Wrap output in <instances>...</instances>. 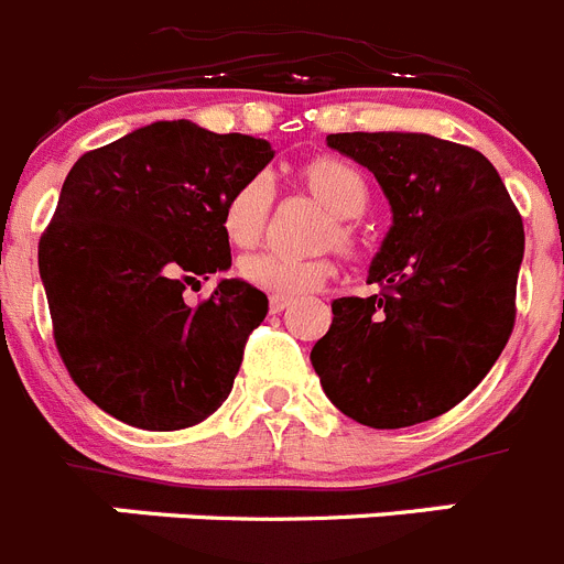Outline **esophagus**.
<instances>
[{
	"label": "esophagus",
	"mask_w": 564,
	"mask_h": 564,
	"mask_svg": "<svg viewBox=\"0 0 564 564\" xmlns=\"http://www.w3.org/2000/svg\"><path fill=\"white\" fill-rule=\"evenodd\" d=\"M289 306L286 297H270V314H281Z\"/></svg>",
	"instance_id": "1"
}]
</instances>
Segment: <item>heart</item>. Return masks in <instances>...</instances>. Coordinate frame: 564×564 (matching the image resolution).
<instances>
[{"label": "heart", "instance_id": "b5f03b06", "mask_svg": "<svg viewBox=\"0 0 564 564\" xmlns=\"http://www.w3.org/2000/svg\"><path fill=\"white\" fill-rule=\"evenodd\" d=\"M294 181L303 192L312 194L330 217V228L325 230V239L339 247L354 245V230L345 219L361 217L370 203V188L361 172L339 158H314V161L300 163L294 170ZM272 192L267 181L252 177L241 183L228 197L223 208V230L225 239L239 250H250L261 241L270 219ZM336 267L330 258H283L275 252H258L241 261L239 275L250 286L270 292L272 297H303L308 292H317L328 278H334Z\"/></svg>", "mask_w": 564, "mask_h": 564}]
</instances>
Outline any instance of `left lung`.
I'll return each instance as SVG.
<instances>
[{
    "label": "left lung",
    "instance_id": "8db88e82",
    "mask_svg": "<svg viewBox=\"0 0 564 564\" xmlns=\"http://www.w3.org/2000/svg\"><path fill=\"white\" fill-rule=\"evenodd\" d=\"M330 150L376 175L392 225L367 281L330 303L312 365L336 409L370 429L440 417L507 347L523 219L478 150L429 133H334Z\"/></svg>",
    "mask_w": 564,
    "mask_h": 564
}]
</instances>
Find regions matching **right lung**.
I'll use <instances>...</instances> for the list:
<instances>
[{
	"mask_svg": "<svg viewBox=\"0 0 564 564\" xmlns=\"http://www.w3.org/2000/svg\"><path fill=\"white\" fill-rule=\"evenodd\" d=\"M272 155L264 139L177 119L86 152L66 175L39 272L57 354L110 417L177 431L230 394L267 294L241 278L199 306L183 292L230 270L223 208Z\"/></svg>",
	"mask_w": 564,
	"mask_h": 564,
	"instance_id": "1",
	"label": "right lung"
}]
</instances>
